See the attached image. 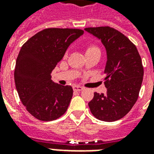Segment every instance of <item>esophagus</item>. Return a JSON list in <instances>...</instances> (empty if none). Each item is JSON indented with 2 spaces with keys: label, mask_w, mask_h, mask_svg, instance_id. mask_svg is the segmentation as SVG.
<instances>
[{
  "label": "esophagus",
  "mask_w": 154,
  "mask_h": 154,
  "mask_svg": "<svg viewBox=\"0 0 154 154\" xmlns=\"http://www.w3.org/2000/svg\"><path fill=\"white\" fill-rule=\"evenodd\" d=\"M84 89V87H80V86H73V90L76 91H81Z\"/></svg>",
  "instance_id": "1"
}]
</instances>
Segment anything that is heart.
Listing matches in <instances>:
<instances>
[{"instance_id": "heart-1", "label": "heart", "mask_w": 154, "mask_h": 154, "mask_svg": "<svg viewBox=\"0 0 154 154\" xmlns=\"http://www.w3.org/2000/svg\"><path fill=\"white\" fill-rule=\"evenodd\" d=\"M94 49H97V48L96 47H94V46H90V47H88L87 48V52H89V51L94 50Z\"/></svg>"}]
</instances>
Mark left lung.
I'll list each match as a JSON object with an SVG mask.
<instances>
[{"instance_id":"left-lung-1","label":"left lung","mask_w":154,"mask_h":154,"mask_svg":"<svg viewBox=\"0 0 154 154\" xmlns=\"http://www.w3.org/2000/svg\"><path fill=\"white\" fill-rule=\"evenodd\" d=\"M99 38L106 48V94L95 92L88 103L97 119L112 122L121 119L137 101L143 77L142 60L135 45L129 38L109 26L86 28Z\"/></svg>"}]
</instances>
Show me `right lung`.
Here are the masks:
<instances>
[{
  "label": "right lung",
  "mask_w": 154,
  "mask_h": 154,
  "mask_svg": "<svg viewBox=\"0 0 154 154\" xmlns=\"http://www.w3.org/2000/svg\"><path fill=\"white\" fill-rule=\"evenodd\" d=\"M84 34L78 29H43L23 44L16 59L15 82L20 99L36 119L51 121L63 115L73 90L51 79L67 48Z\"/></svg>",
  "instance_id": "right-lung-1"
}]
</instances>
